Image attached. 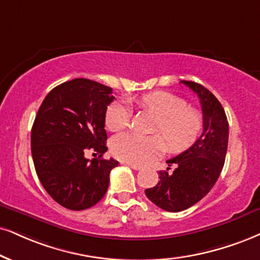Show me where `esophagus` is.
I'll list each match as a JSON object with an SVG mask.
<instances>
[{"mask_svg":"<svg viewBox=\"0 0 260 260\" xmlns=\"http://www.w3.org/2000/svg\"><path fill=\"white\" fill-rule=\"evenodd\" d=\"M125 165L126 166H130L131 169H134V170H141L142 169V166L141 165H137V164H130V162H125Z\"/></svg>","mask_w":260,"mask_h":260,"instance_id":"esophagus-1","label":"esophagus"}]
</instances>
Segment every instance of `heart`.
I'll list each match as a JSON object with an SVG mask.
<instances>
[{
  "mask_svg": "<svg viewBox=\"0 0 260 260\" xmlns=\"http://www.w3.org/2000/svg\"><path fill=\"white\" fill-rule=\"evenodd\" d=\"M141 110L156 117L153 133L160 134L169 149L181 153L197 142L204 129L203 114L197 108L189 107L183 99L169 91L148 92L135 100ZM131 110L125 102L115 101L108 106L105 124L108 130L121 131L129 126ZM158 135L141 136L137 134H120L111 141V152L123 161L143 164L166 149L165 141Z\"/></svg>",
  "mask_w": 260,
  "mask_h": 260,
  "instance_id": "obj_1",
  "label": "heart"
}]
</instances>
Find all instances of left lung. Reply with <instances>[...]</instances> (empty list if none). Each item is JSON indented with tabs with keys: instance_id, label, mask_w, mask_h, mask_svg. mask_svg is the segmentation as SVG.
Here are the masks:
<instances>
[{
	"instance_id": "obj_1",
	"label": "left lung",
	"mask_w": 260,
	"mask_h": 260,
	"mask_svg": "<svg viewBox=\"0 0 260 260\" xmlns=\"http://www.w3.org/2000/svg\"><path fill=\"white\" fill-rule=\"evenodd\" d=\"M198 95L204 118L201 136L190 148L169 159V168L159 171L160 181L146 189L147 198L169 212L187 210L212 189L225 161L229 124L225 112L208 89L195 82L181 81ZM170 166L175 169L172 172Z\"/></svg>"
}]
</instances>
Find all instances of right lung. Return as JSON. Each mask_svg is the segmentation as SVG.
<instances>
[{
	"label": "right lung",
	"mask_w": 260,
	"mask_h": 260,
	"mask_svg": "<svg viewBox=\"0 0 260 260\" xmlns=\"http://www.w3.org/2000/svg\"><path fill=\"white\" fill-rule=\"evenodd\" d=\"M112 88L86 78L55 86L46 96L31 130V153L42 185L57 204L86 210L104 198L114 159L107 150L105 114L113 101ZM100 154L85 158L86 150Z\"/></svg>",
	"instance_id": "right-lung-1"
}]
</instances>
